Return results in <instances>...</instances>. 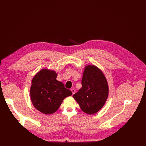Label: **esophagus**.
<instances>
[{
    "label": "esophagus",
    "instance_id": "1",
    "mask_svg": "<svg viewBox=\"0 0 146 146\" xmlns=\"http://www.w3.org/2000/svg\"><path fill=\"white\" fill-rule=\"evenodd\" d=\"M71 91H72V93H73V95L76 92L75 90H74V89H73V88H72V89H71Z\"/></svg>",
    "mask_w": 146,
    "mask_h": 146
}]
</instances>
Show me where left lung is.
I'll return each mask as SVG.
<instances>
[{
    "mask_svg": "<svg viewBox=\"0 0 146 146\" xmlns=\"http://www.w3.org/2000/svg\"><path fill=\"white\" fill-rule=\"evenodd\" d=\"M81 85L73 97L82 111L94 114L100 110L107 100L109 87L106 79L97 67L89 65L85 68Z\"/></svg>",
    "mask_w": 146,
    "mask_h": 146,
    "instance_id": "left-lung-1",
    "label": "left lung"
}]
</instances>
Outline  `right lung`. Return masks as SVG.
I'll list each match as a JSON object with an SVG mask.
<instances>
[{
    "mask_svg": "<svg viewBox=\"0 0 146 146\" xmlns=\"http://www.w3.org/2000/svg\"><path fill=\"white\" fill-rule=\"evenodd\" d=\"M56 73L47 69L40 70L33 78L31 98L34 107L45 114L55 113L63 100L72 95L70 90L56 78Z\"/></svg>",
    "mask_w": 146,
    "mask_h": 146,
    "instance_id": "obj_1",
    "label": "right lung"
}]
</instances>
